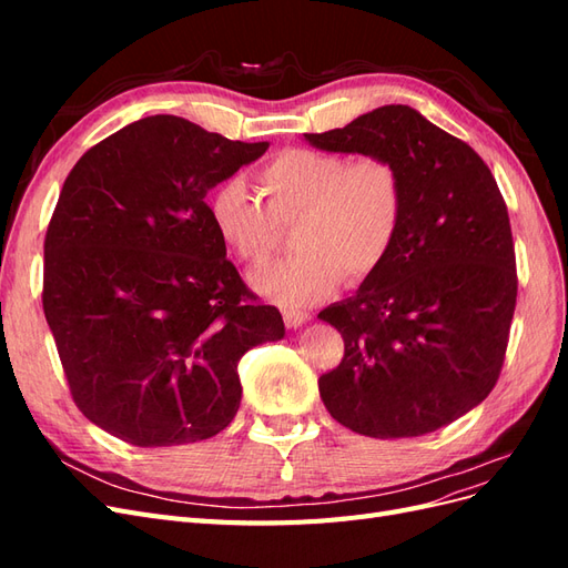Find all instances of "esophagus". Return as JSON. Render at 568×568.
I'll list each match as a JSON object with an SVG mask.
<instances>
[{
  "label": "esophagus",
  "instance_id": "esophagus-1",
  "mask_svg": "<svg viewBox=\"0 0 568 568\" xmlns=\"http://www.w3.org/2000/svg\"><path fill=\"white\" fill-rule=\"evenodd\" d=\"M282 317H284L286 326H291V329H296V326H301L311 315H307L305 311H301V307H284Z\"/></svg>",
  "mask_w": 568,
  "mask_h": 568
}]
</instances>
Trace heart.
<instances>
[{
    "label": "heart",
    "instance_id": "b5f03b06",
    "mask_svg": "<svg viewBox=\"0 0 568 568\" xmlns=\"http://www.w3.org/2000/svg\"><path fill=\"white\" fill-rule=\"evenodd\" d=\"M266 201L242 180L217 184L209 215L225 246L261 265L294 230V253L253 274V284L280 303H311L346 280H372L398 244L405 222V178L384 153L346 156L307 146L284 149L255 173Z\"/></svg>",
    "mask_w": 568,
    "mask_h": 568
}]
</instances>
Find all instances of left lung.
Returning <instances> with one entry per match:
<instances>
[{
    "label": "left lung",
    "instance_id": "8db88e82",
    "mask_svg": "<svg viewBox=\"0 0 568 568\" xmlns=\"http://www.w3.org/2000/svg\"><path fill=\"white\" fill-rule=\"evenodd\" d=\"M324 151L384 153L405 178V222L384 267L320 320L343 336L320 376L329 415L355 434L409 438L467 415L505 365L517 305L507 203L484 159L409 106L305 134Z\"/></svg>",
    "mask_w": 568,
    "mask_h": 568
}]
</instances>
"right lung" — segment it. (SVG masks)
I'll return each mask as SVG.
<instances>
[{
	"mask_svg": "<svg viewBox=\"0 0 568 568\" xmlns=\"http://www.w3.org/2000/svg\"><path fill=\"white\" fill-rule=\"evenodd\" d=\"M267 146L149 115L68 173L44 236L42 307L73 403L111 436L161 448L220 434L242 403L239 359L284 336L205 203Z\"/></svg>",
	"mask_w": 568,
	"mask_h": 568,
	"instance_id": "add662e5",
	"label": "right lung"
}]
</instances>
